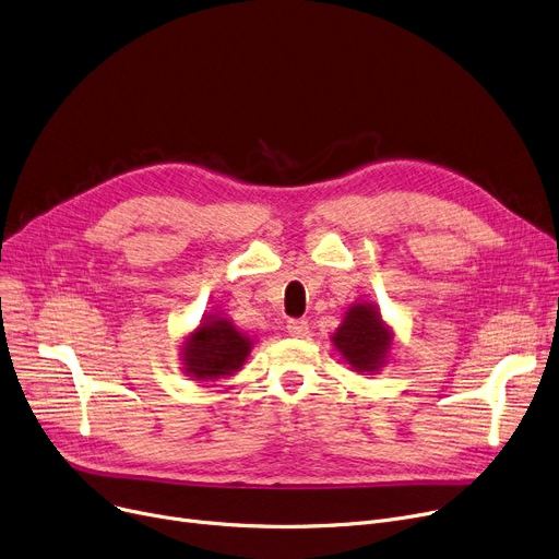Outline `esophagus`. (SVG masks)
<instances>
[{
    "label": "esophagus",
    "instance_id": "obj_1",
    "mask_svg": "<svg viewBox=\"0 0 559 559\" xmlns=\"http://www.w3.org/2000/svg\"><path fill=\"white\" fill-rule=\"evenodd\" d=\"M287 333L292 337H306L308 335V321L306 319H289L287 321Z\"/></svg>",
    "mask_w": 559,
    "mask_h": 559
}]
</instances>
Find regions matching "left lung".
I'll use <instances>...</instances> for the list:
<instances>
[{
	"instance_id": "left-lung-1",
	"label": "left lung",
	"mask_w": 559,
	"mask_h": 559,
	"mask_svg": "<svg viewBox=\"0 0 559 559\" xmlns=\"http://www.w3.org/2000/svg\"><path fill=\"white\" fill-rule=\"evenodd\" d=\"M333 344L356 371H376L385 362L392 335L371 304L348 308Z\"/></svg>"
}]
</instances>
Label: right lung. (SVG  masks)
<instances>
[{"label": "right lung", "mask_w": 559, "mask_h": 559, "mask_svg": "<svg viewBox=\"0 0 559 559\" xmlns=\"http://www.w3.org/2000/svg\"><path fill=\"white\" fill-rule=\"evenodd\" d=\"M251 350V340L235 331L228 319L215 317L197 329L186 344L183 365L197 380H215L238 371Z\"/></svg>", "instance_id": "add662e5"}]
</instances>
